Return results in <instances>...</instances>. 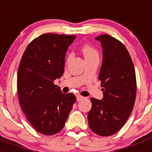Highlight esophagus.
<instances>
[{
	"instance_id": "esophagus-1",
	"label": "esophagus",
	"mask_w": 152,
	"mask_h": 152,
	"mask_svg": "<svg viewBox=\"0 0 152 152\" xmlns=\"http://www.w3.org/2000/svg\"><path fill=\"white\" fill-rule=\"evenodd\" d=\"M76 97H77V101H80V100H81L83 99V96H80V95H79V94H77V96H76Z\"/></svg>"
}]
</instances>
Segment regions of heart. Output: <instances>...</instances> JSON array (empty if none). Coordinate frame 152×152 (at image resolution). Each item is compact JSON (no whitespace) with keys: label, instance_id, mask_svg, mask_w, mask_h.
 <instances>
[{"label":"heart","instance_id":"1","mask_svg":"<svg viewBox=\"0 0 152 152\" xmlns=\"http://www.w3.org/2000/svg\"><path fill=\"white\" fill-rule=\"evenodd\" d=\"M81 51H82V53L84 55V58H85V59L88 58L93 57V56H98V53L96 49L89 44H85V45H83L82 48H81ZM72 56V53H70L68 56V59H69Z\"/></svg>","mask_w":152,"mask_h":152}]
</instances>
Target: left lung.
<instances>
[{
  "instance_id": "8db88e82",
  "label": "left lung",
  "mask_w": 152,
  "mask_h": 152,
  "mask_svg": "<svg viewBox=\"0 0 152 152\" xmlns=\"http://www.w3.org/2000/svg\"><path fill=\"white\" fill-rule=\"evenodd\" d=\"M96 39L103 48L99 80L104 92L102 100L91 98L88 123L96 135L110 136L117 132L131 115L136 97V77L131 56L121 42L107 34Z\"/></svg>"
}]
</instances>
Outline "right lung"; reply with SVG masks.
Instances as JSON below:
<instances>
[{
  "label": "right lung",
  "mask_w": 152,
  "mask_h": 152,
  "mask_svg": "<svg viewBox=\"0 0 152 152\" xmlns=\"http://www.w3.org/2000/svg\"><path fill=\"white\" fill-rule=\"evenodd\" d=\"M75 37L44 33L28 45L20 62V104L31 126L43 135H55L62 129L76 101L74 94H63L54 84L62 76L65 53Z\"/></svg>",
  "instance_id": "add662e5"
}]
</instances>
